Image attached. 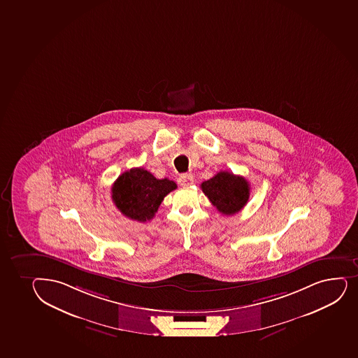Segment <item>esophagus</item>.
<instances>
[{
  "mask_svg": "<svg viewBox=\"0 0 358 358\" xmlns=\"http://www.w3.org/2000/svg\"><path fill=\"white\" fill-rule=\"evenodd\" d=\"M194 183V176L192 173H183L181 176L178 177V185L182 187H189Z\"/></svg>",
  "mask_w": 358,
  "mask_h": 358,
  "instance_id": "1",
  "label": "esophagus"
}]
</instances>
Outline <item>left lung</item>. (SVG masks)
Returning <instances> with one entry per match:
<instances>
[{
    "label": "left lung",
    "instance_id": "1",
    "mask_svg": "<svg viewBox=\"0 0 358 358\" xmlns=\"http://www.w3.org/2000/svg\"><path fill=\"white\" fill-rule=\"evenodd\" d=\"M204 195L223 215L240 212L250 199V183L243 176L220 171L210 180L201 183Z\"/></svg>",
    "mask_w": 358,
    "mask_h": 358
}]
</instances>
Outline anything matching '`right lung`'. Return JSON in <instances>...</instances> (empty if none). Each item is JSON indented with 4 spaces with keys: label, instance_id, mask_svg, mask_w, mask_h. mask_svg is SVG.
<instances>
[{
    "label": "right lung",
    "instance_id": "1",
    "mask_svg": "<svg viewBox=\"0 0 358 358\" xmlns=\"http://www.w3.org/2000/svg\"><path fill=\"white\" fill-rule=\"evenodd\" d=\"M177 188L168 178L158 180L143 168L122 173L112 185V201L123 215L138 222L154 217L164 197Z\"/></svg>",
    "mask_w": 358,
    "mask_h": 358
}]
</instances>
